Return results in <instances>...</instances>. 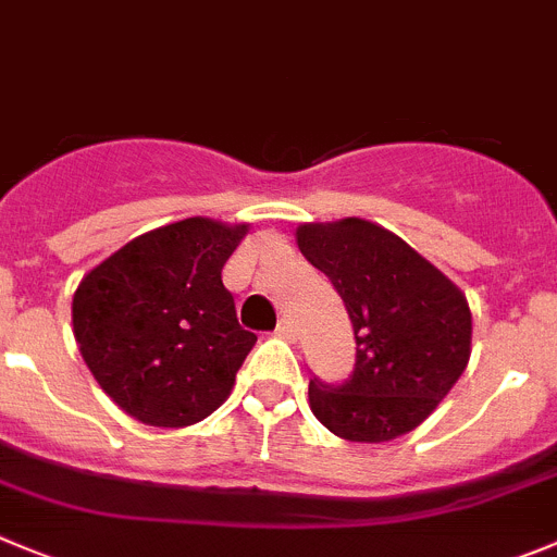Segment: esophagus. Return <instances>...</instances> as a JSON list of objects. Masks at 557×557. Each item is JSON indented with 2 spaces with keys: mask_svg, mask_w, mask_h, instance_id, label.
<instances>
[{
  "mask_svg": "<svg viewBox=\"0 0 557 557\" xmlns=\"http://www.w3.org/2000/svg\"><path fill=\"white\" fill-rule=\"evenodd\" d=\"M277 335L285 337V341H296V326H294V321H290V319H280Z\"/></svg>",
  "mask_w": 557,
  "mask_h": 557,
  "instance_id": "obj_1",
  "label": "esophagus"
}]
</instances>
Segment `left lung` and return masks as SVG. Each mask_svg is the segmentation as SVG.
<instances>
[{
  "instance_id": "1",
  "label": "left lung",
  "mask_w": 557,
  "mask_h": 557,
  "mask_svg": "<svg viewBox=\"0 0 557 557\" xmlns=\"http://www.w3.org/2000/svg\"><path fill=\"white\" fill-rule=\"evenodd\" d=\"M296 244L349 310L355 373L341 387L310 379L315 418L349 443H389L418 429L465 373L467 296L418 249L376 222H305Z\"/></svg>"
}]
</instances>
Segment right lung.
<instances>
[{
    "mask_svg": "<svg viewBox=\"0 0 557 557\" xmlns=\"http://www.w3.org/2000/svg\"><path fill=\"white\" fill-rule=\"evenodd\" d=\"M249 225L189 216L123 244L82 277L74 337L101 389L156 429L225 404L258 337L242 330L222 267Z\"/></svg>",
    "mask_w": 557,
    "mask_h": 557,
    "instance_id": "obj_1",
    "label": "right lung"
}]
</instances>
